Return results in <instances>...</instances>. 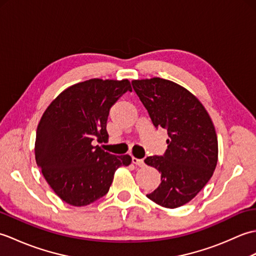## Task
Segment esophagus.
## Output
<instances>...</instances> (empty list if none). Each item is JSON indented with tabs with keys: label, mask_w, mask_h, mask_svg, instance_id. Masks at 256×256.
I'll return each instance as SVG.
<instances>
[{
	"label": "esophagus",
	"mask_w": 256,
	"mask_h": 256,
	"mask_svg": "<svg viewBox=\"0 0 256 256\" xmlns=\"http://www.w3.org/2000/svg\"><path fill=\"white\" fill-rule=\"evenodd\" d=\"M132 162L135 165H138L140 167H143L145 164H144V160H140V158H136V157H132Z\"/></svg>",
	"instance_id": "1"
}]
</instances>
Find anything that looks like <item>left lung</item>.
Instances as JSON below:
<instances>
[{"label":"left lung","mask_w":256,"mask_h":256,"mask_svg":"<svg viewBox=\"0 0 256 256\" xmlns=\"http://www.w3.org/2000/svg\"><path fill=\"white\" fill-rule=\"evenodd\" d=\"M132 86L155 128L167 130V150L145 164L160 172V184L148 198L165 208H178L194 199L214 175L218 138L211 118L184 86L158 77L133 80Z\"/></svg>","instance_id":"left-lung-1"}]
</instances>
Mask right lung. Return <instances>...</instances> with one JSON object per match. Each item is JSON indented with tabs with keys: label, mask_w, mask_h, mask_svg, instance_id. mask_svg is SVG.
<instances>
[{
	"label": "right lung",
	"mask_w": 256,
	"mask_h": 256,
	"mask_svg": "<svg viewBox=\"0 0 256 256\" xmlns=\"http://www.w3.org/2000/svg\"><path fill=\"white\" fill-rule=\"evenodd\" d=\"M126 91L128 79H90L64 90L42 114L35 140V160L59 198L74 206L106 194L114 172L128 166L130 155L116 156L94 145L108 142L111 106Z\"/></svg>",
	"instance_id": "right-lung-1"
}]
</instances>
